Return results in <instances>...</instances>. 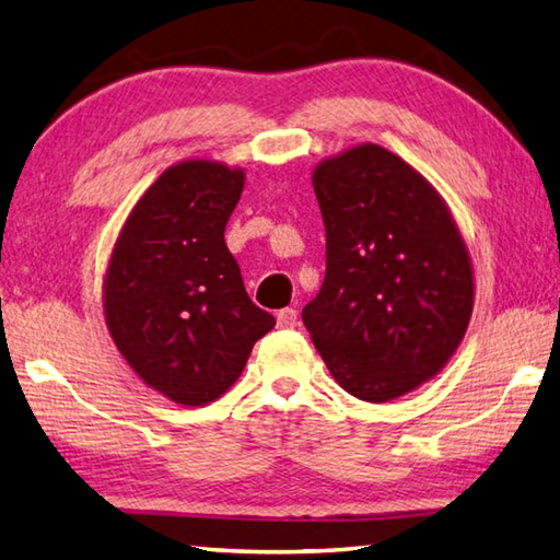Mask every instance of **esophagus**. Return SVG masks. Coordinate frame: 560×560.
Returning a JSON list of instances; mask_svg holds the SVG:
<instances>
[{"label": "esophagus", "instance_id": "esophagus-1", "mask_svg": "<svg viewBox=\"0 0 560 560\" xmlns=\"http://www.w3.org/2000/svg\"><path fill=\"white\" fill-rule=\"evenodd\" d=\"M277 323H279V328H296L299 311L296 308H281L277 313Z\"/></svg>", "mask_w": 560, "mask_h": 560}]
</instances>
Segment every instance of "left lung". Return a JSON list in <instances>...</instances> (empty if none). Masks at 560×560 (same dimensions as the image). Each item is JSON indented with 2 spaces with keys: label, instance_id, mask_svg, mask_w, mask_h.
<instances>
[{
  "label": "left lung",
  "instance_id": "obj_1",
  "mask_svg": "<svg viewBox=\"0 0 560 560\" xmlns=\"http://www.w3.org/2000/svg\"><path fill=\"white\" fill-rule=\"evenodd\" d=\"M325 279L303 323L345 392L389 401L451 360L472 313L460 232L429 180L377 144L313 171Z\"/></svg>",
  "mask_w": 560,
  "mask_h": 560
}]
</instances>
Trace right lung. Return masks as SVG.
I'll use <instances>...</instances> for the list:
<instances>
[{"label":"right lung","instance_id":"add662e5","mask_svg":"<svg viewBox=\"0 0 560 560\" xmlns=\"http://www.w3.org/2000/svg\"><path fill=\"white\" fill-rule=\"evenodd\" d=\"M242 188L237 168L183 161L137 202L109 259L112 340L141 380L183 406L225 394L277 325L247 296L225 245Z\"/></svg>","mask_w":560,"mask_h":560}]
</instances>
